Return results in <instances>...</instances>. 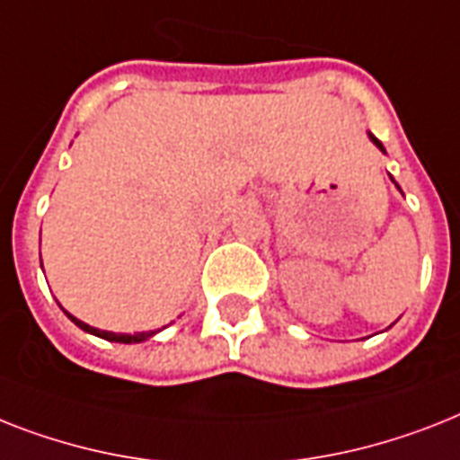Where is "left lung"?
Returning <instances> with one entry per match:
<instances>
[{
  "label": "left lung",
  "instance_id": "1",
  "mask_svg": "<svg viewBox=\"0 0 460 460\" xmlns=\"http://www.w3.org/2000/svg\"><path fill=\"white\" fill-rule=\"evenodd\" d=\"M371 139H373V144H376V146H378V148H380V151H385V148H383V144H380V141H378V139H376V137H373V134H371Z\"/></svg>",
  "mask_w": 460,
  "mask_h": 460
}]
</instances>
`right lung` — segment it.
Wrapping results in <instances>:
<instances>
[{"mask_svg":"<svg viewBox=\"0 0 460 460\" xmlns=\"http://www.w3.org/2000/svg\"><path fill=\"white\" fill-rule=\"evenodd\" d=\"M68 316H70V314H68ZM70 321H75V323H77V326H80L82 331H87V333H92V335H99V338H103V340H111V342H125V345H129V342H141V340H148V338H151L153 333H155V331H148V333H134V335L108 333V331H99V328H92V326H87V323H84V321L75 319V316H70Z\"/></svg>","mask_w":460,"mask_h":460,"instance_id":"right-lung-1","label":"right lung"}]
</instances>
